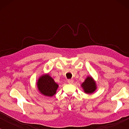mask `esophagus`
Masks as SVG:
<instances>
[{"label":"esophagus","instance_id":"esophagus-1","mask_svg":"<svg viewBox=\"0 0 129 129\" xmlns=\"http://www.w3.org/2000/svg\"><path fill=\"white\" fill-rule=\"evenodd\" d=\"M68 82L69 84H72L73 83V80H72V79H69V80H68Z\"/></svg>","mask_w":129,"mask_h":129}]
</instances>
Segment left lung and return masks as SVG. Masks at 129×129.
Wrapping results in <instances>:
<instances>
[{
    "instance_id": "8db88e82",
    "label": "left lung",
    "mask_w": 129,
    "mask_h": 129,
    "mask_svg": "<svg viewBox=\"0 0 129 129\" xmlns=\"http://www.w3.org/2000/svg\"><path fill=\"white\" fill-rule=\"evenodd\" d=\"M81 86L84 92L87 94H91L94 93L97 89L96 82L91 76L87 77Z\"/></svg>"
}]
</instances>
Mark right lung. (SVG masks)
Here are the masks:
<instances>
[{
  "label": "right lung",
  "mask_w": 129,
  "mask_h": 129,
  "mask_svg": "<svg viewBox=\"0 0 129 129\" xmlns=\"http://www.w3.org/2000/svg\"><path fill=\"white\" fill-rule=\"evenodd\" d=\"M37 86L38 90L42 94L49 97H52L56 94L59 87V85L49 74L41 76L38 79Z\"/></svg>",
  "instance_id": "obj_1"
}]
</instances>
